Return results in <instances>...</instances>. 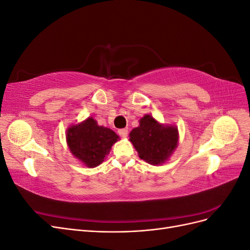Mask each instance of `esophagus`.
I'll return each instance as SVG.
<instances>
[{
  "label": "esophagus",
  "mask_w": 250,
  "mask_h": 250,
  "mask_svg": "<svg viewBox=\"0 0 250 250\" xmlns=\"http://www.w3.org/2000/svg\"><path fill=\"white\" fill-rule=\"evenodd\" d=\"M118 133H119L120 137L126 138L127 134H128V129H126V128H123V129H119V130H118Z\"/></svg>",
  "instance_id": "obj_1"
}]
</instances>
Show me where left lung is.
Instances as JSON below:
<instances>
[{
  "label": "left lung",
  "instance_id": "8db88e82",
  "mask_svg": "<svg viewBox=\"0 0 250 250\" xmlns=\"http://www.w3.org/2000/svg\"><path fill=\"white\" fill-rule=\"evenodd\" d=\"M140 125L129 133V141L141 160L158 166L169 161L177 148L179 133L175 125L162 124L151 115H145Z\"/></svg>",
  "mask_w": 250,
  "mask_h": 250
}]
</instances>
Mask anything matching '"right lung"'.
Listing matches in <instances>:
<instances>
[{"instance_id":"obj_1","label":"right lung","mask_w":250,"mask_h":250,"mask_svg":"<svg viewBox=\"0 0 250 250\" xmlns=\"http://www.w3.org/2000/svg\"><path fill=\"white\" fill-rule=\"evenodd\" d=\"M65 137L71 153L87 168L102 164L113 144L120 140L115 131L98 125L92 117L67 127Z\"/></svg>"}]
</instances>
